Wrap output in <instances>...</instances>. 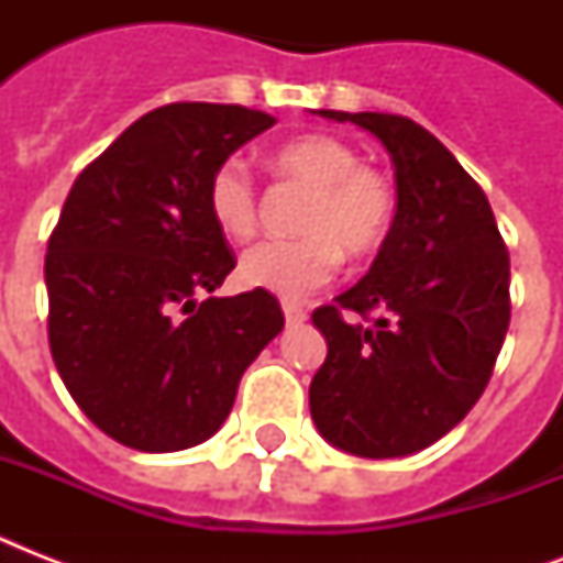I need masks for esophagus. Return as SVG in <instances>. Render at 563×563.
I'll return each instance as SVG.
<instances>
[{
    "instance_id": "1",
    "label": "esophagus",
    "mask_w": 563,
    "mask_h": 563,
    "mask_svg": "<svg viewBox=\"0 0 563 563\" xmlns=\"http://www.w3.org/2000/svg\"><path fill=\"white\" fill-rule=\"evenodd\" d=\"M283 316H286V324H300L307 318V309L295 300H283Z\"/></svg>"
}]
</instances>
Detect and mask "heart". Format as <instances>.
<instances>
[{"label":"heart","instance_id":"b5f03b06","mask_svg":"<svg viewBox=\"0 0 563 563\" xmlns=\"http://www.w3.org/2000/svg\"><path fill=\"white\" fill-rule=\"evenodd\" d=\"M274 172L309 187L295 239H265L239 260V277L254 289L303 298L324 286L347 256H371L391 236L397 192L385 172L360 163L356 148L335 136L309 134L272 154ZM207 212L228 239L254 236L260 189L245 163L221 161L207 180Z\"/></svg>","mask_w":563,"mask_h":563}]
</instances>
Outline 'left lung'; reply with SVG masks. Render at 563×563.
Instances as JSON below:
<instances>
[{
	"instance_id": "left-lung-1",
	"label": "left lung",
	"mask_w": 563,
	"mask_h": 563,
	"mask_svg": "<svg viewBox=\"0 0 563 563\" xmlns=\"http://www.w3.org/2000/svg\"><path fill=\"white\" fill-rule=\"evenodd\" d=\"M318 113L388 148L397 221L371 272L312 312L327 360L309 409L344 453L397 459L435 444L485 391L511 321L508 247L479 184L427 128L397 113Z\"/></svg>"
}]
</instances>
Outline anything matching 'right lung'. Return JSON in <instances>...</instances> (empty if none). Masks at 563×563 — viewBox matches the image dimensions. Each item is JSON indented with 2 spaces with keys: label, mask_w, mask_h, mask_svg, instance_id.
Instances as JSON below:
<instances>
[{
  "label": "right lung",
  "mask_w": 563,
  "mask_h": 563,
  "mask_svg": "<svg viewBox=\"0 0 563 563\" xmlns=\"http://www.w3.org/2000/svg\"><path fill=\"white\" fill-rule=\"evenodd\" d=\"M274 122L242 104H163L66 195L46 254L48 347L78 409L119 444L175 453L207 441L283 330L272 291L198 300L236 268L207 180Z\"/></svg>",
  "instance_id": "add662e5"
}]
</instances>
